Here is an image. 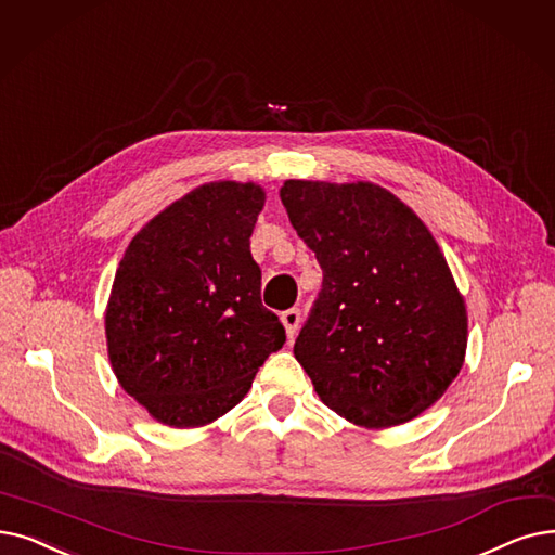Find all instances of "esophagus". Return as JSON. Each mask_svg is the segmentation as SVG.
Instances as JSON below:
<instances>
[{"instance_id": "esophagus-1", "label": "esophagus", "mask_w": 555, "mask_h": 555, "mask_svg": "<svg viewBox=\"0 0 555 555\" xmlns=\"http://www.w3.org/2000/svg\"><path fill=\"white\" fill-rule=\"evenodd\" d=\"M281 322L285 326L287 337H291V340H293V337L299 331V326H301V310L299 308H287L285 312H281Z\"/></svg>"}]
</instances>
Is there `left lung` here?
<instances>
[{"label":"left lung","instance_id":"8db88e82","mask_svg":"<svg viewBox=\"0 0 555 555\" xmlns=\"http://www.w3.org/2000/svg\"><path fill=\"white\" fill-rule=\"evenodd\" d=\"M281 202L324 272L295 358L333 413L365 428L415 420L461 372L467 308L428 227L370 181L287 179Z\"/></svg>","mask_w":555,"mask_h":555}]
</instances>
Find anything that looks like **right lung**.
<instances>
[{
  "label": "right lung",
  "mask_w": 555,
  "mask_h": 555,
  "mask_svg": "<svg viewBox=\"0 0 555 555\" xmlns=\"http://www.w3.org/2000/svg\"><path fill=\"white\" fill-rule=\"evenodd\" d=\"M264 190L204 183L129 243L106 306L111 367L144 411L175 428L227 415L285 328L260 301L249 237Z\"/></svg>",
  "instance_id": "obj_1"
}]
</instances>
